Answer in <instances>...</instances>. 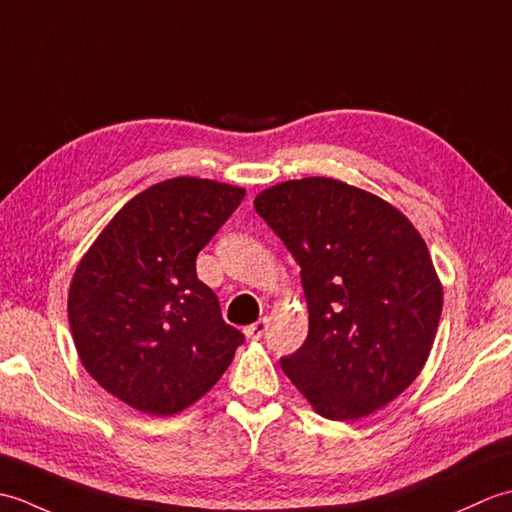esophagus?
<instances>
[{
	"mask_svg": "<svg viewBox=\"0 0 512 512\" xmlns=\"http://www.w3.org/2000/svg\"><path fill=\"white\" fill-rule=\"evenodd\" d=\"M268 330V319H259L257 323H253V325H248V328L244 330V334L248 336V339H262L264 336V332Z\"/></svg>",
	"mask_w": 512,
	"mask_h": 512,
	"instance_id": "obj_1",
	"label": "esophagus"
}]
</instances>
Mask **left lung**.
Segmentation results:
<instances>
[{
    "instance_id": "1",
    "label": "left lung",
    "mask_w": 512,
    "mask_h": 512,
    "mask_svg": "<svg viewBox=\"0 0 512 512\" xmlns=\"http://www.w3.org/2000/svg\"><path fill=\"white\" fill-rule=\"evenodd\" d=\"M255 209L301 266L310 330L286 376L314 411L358 420L405 391L436 339L442 286L394 206L332 178L275 184Z\"/></svg>"
}]
</instances>
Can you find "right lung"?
I'll return each mask as SVG.
<instances>
[{
  "mask_svg": "<svg viewBox=\"0 0 512 512\" xmlns=\"http://www.w3.org/2000/svg\"><path fill=\"white\" fill-rule=\"evenodd\" d=\"M244 195L215 180L158 182L112 217L76 266L68 295L76 352L129 407L151 416L187 409L244 343L195 273V257Z\"/></svg>",
  "mask_w": 512,
  "mask_h": 512,
  "instance_id": "1",
  "label": "right lung"
}]
</instances>
